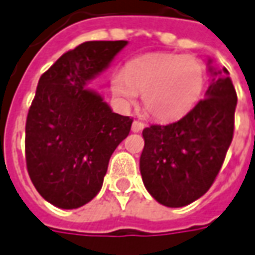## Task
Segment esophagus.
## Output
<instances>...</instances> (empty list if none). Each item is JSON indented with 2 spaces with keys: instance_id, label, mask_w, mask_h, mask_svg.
Returning <instances> with one entry per match:
<instances>
[{
  "instance_id": "obj_1",
  "label": "esophagus",
  "mask_w": 255,
  "mask_h": 255,
  "mask_svg": "<svg viewBox=\"0 0 255 255\" xmlns=\"http://www.w3.org/2000/svg\"><path fill=\"white\" fill-rule=\"evenodd\" d=\"M131 129H132L134 132H139V131H142V129H144V124H142L141 121H134Z\"/></svg>"
}]
</instances>
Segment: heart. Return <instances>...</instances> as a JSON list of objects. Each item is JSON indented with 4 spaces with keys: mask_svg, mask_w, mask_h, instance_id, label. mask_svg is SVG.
Wrapping results in <instances>:
<instances>
[{
    "mask_svg": "<svg viewBox=\"0 0 255 255\" xmlns=\"http://www.w3.org/2000/svg\"><path fill=\"white\" fill-rule=\"evenodd\" d=\"M205 67L194 55L151 54L128 64L117 72L111 90L124 107L132 106L142 93V106L152 118L168 123L188 114L201 98L205 87Z\"/></svg>",
    "mask_w": 255,
    "mask_h": 255,
    "instance_id": "obj_1",
    "label": "heart"
}]
</instances>
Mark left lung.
<instances>
[{
	"mask_svg": "<svg viewBox=\"0 0 255 255\" xmlns=\"http://www.w3.org/2000/svg\"><path fill=\"white\" fill-rule=\"evenodd\" d=\"M210 72L214 78L204 100L187 116L142 131L141 177L148 193L165 207H184L204 195L233 141L236 90L227 68L210 67Z\"/></svg>",
	"mask_w": 255,
	"mask_h": 255,
	"instance_id": "left-lung-1",
	"label": "left lung"
}]
</instances>
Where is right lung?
Here are the masks:
<instances>
[{"label": "right lung", "mask_w": 255, "mask_h": 255, "mask_svg": "<svg viewBox=\"0 0 255 255\" xmlns=\"http://www.w3.org/2000/svg\"><path fill=\"white\" fill-rule=\"evenodd\" d=\"M127 41H87L41 75L25 124L29 178L44 200L72 210L100 193L108 161L127 137L132 118L113 113L85 88Z\"/></svg>", "instance_id": "add662e5"}]
</instances>
